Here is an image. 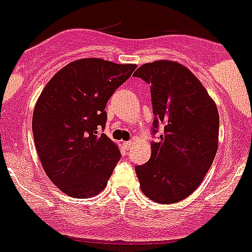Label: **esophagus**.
Listing matches in <instances>:
<instances>
[{"label":"esophagus","mask_w":252,"mask_h":252,"mask_svg":"<svg viewBox=\"0 0 252 252\" xmlns=\"http://www.w3.org/2000/svg\"><path fill=\"white\" fill-rule=\"evenodd\" d=\"M124 146H125L127 149H128L129 147L132 146V142H131V141H126V142H124Z\"/></svg>","instance_id":"34e87169"}]
</instances>
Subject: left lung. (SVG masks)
Segmentation results:
<instances>
[{
	"label": "left lung",
	"mask_w": 252,
	"mask_h": 252,
	"mask_svg": "<svg viewBox=\"0 0 252 252\" xmlns=\"http://www.w3.org/2000/svg\"><path fill=\"white\" fill-rule=\"evenodd\" d=\"M134 77L151 84L154 121L164 125L152 142L151 159L136 166L144 195L157 203H176L190 196L210 170L218 149L219 114L200 79L169 60L144 63Z\"/></svg>",
	"instance_id": "left-lung-1"
}]
</instances>
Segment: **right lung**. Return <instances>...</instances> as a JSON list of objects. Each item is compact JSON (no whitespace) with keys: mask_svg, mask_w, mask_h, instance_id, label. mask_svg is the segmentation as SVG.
<instances>
[{"mask_svg":"<svg viewBox=\"0 0 252 252\" xmlns=\"http://www.w3.org/2000/svg\"><path fill=\"white\" fill-rule=\"evenodd\" d=\"M137 64L81 59L60 69L42 89L33 136L42 169L66 195L92 197L105 189L120 149L105 133V106Z\"/></svg>","mask_w":252,"mask_h":252,"instance_id":"right-lung-1","label":"right lung"}]
</instances>
